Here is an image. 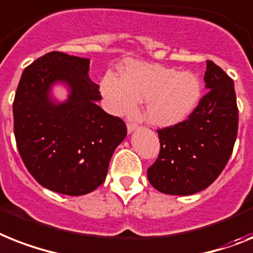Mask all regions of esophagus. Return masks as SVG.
I'll use <instances>...</instances> for the list:
<instances>
[{"instance_id":"1","label":"esophagus","mask_w":253,"mask_h":253,"mask_svg":"<svg viewBox=\"0 0 253 253\" xmlns=\"http://www.w3.org/2000/svg\"><path fill=\"white\" fill-rule=\"evenodd\" d=\"M137 128H138V126H137V124H128V125H126V129H128L129 134H130L131 131H134Z\"/></svg>"}]
</instances>
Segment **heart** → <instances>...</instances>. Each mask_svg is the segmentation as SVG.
<instances>
[{
    "label": "heart",
    "instance_id": "obj_1",
    "mask_svg": "<svg viewBox=\"0 0 253 253\" xmlns=\"http://www.w3.org/2000/svg\"><path fill=\"white\" fill-rule=\"evenodd\" d=\"M101 93L110 111L133 116L138 102H145V118L150 124L167 128L185 122L199 106L203 85L193 72L149 63L124 67L122 79L107 74Z\"/></svg>",
    "mask_w": 253,
    "mask_h": 253
}]
</instances>
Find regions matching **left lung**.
Returning <instances> with one entry per match:
<instances>
[{
  "mask_svg": "<svg viewBox=\"0 0 253 253\" xmlns=\"http://www.w3.org/2000/svg\"><path fill=\"white\" fill-rule=\"evenodd\" d=\"M204 83L210 91L189 119L158 130L160 154L147 178L160 193L186 197L207 189L233 152L238 131L234 83L211 60Z\"/></svg>",
  "mask_w": 253,
  "mask_h": 253,
  "instance_id": "8db88e82",
  "label": "left lung"
}]
</instances>
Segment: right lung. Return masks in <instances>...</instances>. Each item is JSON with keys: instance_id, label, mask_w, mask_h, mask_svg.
I'll list each match as a JSON object with an SVG mask.
<instances>
[{"instance_id": "add662e5", "label": "right lung", "mask_w": 253, "mask_h": 253, "mask_svg": "<svg viewBox=\"0 0 253 253\" xmlns=\"http://www.w3.org/2000/svg\"><path fill=\"white\" fill-rule=\"evenodd\" d=\"M90 59L51 51L23 71L12 112L23 163L40 185L77 197L104 182L112 154L126 137L122 119L104 112ZM67 89L59 101L53 87Z\"/></svg>"}]
</instances>
